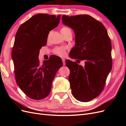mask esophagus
I'll list each match as a JSON object with an SVG mask.
<instances>
[{"label":"esophagus","mask_w":126,"mask_h":126,"mask_svg":"<svg viewBox=\"0 0 126 126\" xmlns=\"http://www.w3.org/2000/svg\"><path fill=\"white\" fill-rule=\"evenodd\" d=\"M62 60H63V66H64V65H65V64H66V63H65V59H63H63H62Z\"/></svg>","instance_id":"34e87169"}]
</instances>
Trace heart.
<instances>
[{
  "mask_svg": "<svg viewBox=\"0 0 126 126\" xmlns=\"http://www.w3.org/2000/svg\"><path fill=\"white\" fill-rule=\"evenodd\" d=\"M71 31L70 29L67 27H63L60 29V32L63 35L65 34L68 32ZM66 50L65 47H57L54 49V53L55 54L60 57H63L66 55Z\"/></svg>",
  "mask_w": 126,
  "mask_h": 126,
  "instance_id": "heart-1",
  "label": "heart"
}]
</instances>
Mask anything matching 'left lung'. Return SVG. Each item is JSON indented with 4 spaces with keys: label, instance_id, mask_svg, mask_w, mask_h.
I'll use <instances>...</instances> for the list:
<instances>
[{
    "label": "left lung",
    "instance_id": "left-lung-1",
    "mask_svg": "<svg viewBox=\"0 0 126 126\" xmlns=\"http://www.w3.org/2000/svg\"><path fill=\"white\" fill-rule=\"evenodd\" d=\"M62 21L75 33V46L70 57L79 62L85 60L83 67L71 60L65 61L70 70L72 94L78 101H89L102 92L111 70V40L104 25L89 15H63Z\"/></svg>",
    "mask_w": 126,
    "mask_h": 126
}]
</instances>
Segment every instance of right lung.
Here are the masks:
<instances>
[{
  "label": "right lung",
  "instance_id": "1",
  "mask_svg": "<svg viewBox=\"0 0 126 126\" xmlns=\"http://www.w3.org/2000/svg\"><path fill=\"white\" fill-rule=\"evenodd\" d=\"M60 15H34L18 28L11 56L15 79L29 98L41 100L50 93L57 71L63 66L60 57L53 55L40 63L39 50L47 44L48 34L59 25Z\"/></svg>",
  "mask_w": 126,
  "mask_h": 126
}]
</instances>
